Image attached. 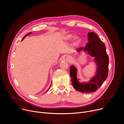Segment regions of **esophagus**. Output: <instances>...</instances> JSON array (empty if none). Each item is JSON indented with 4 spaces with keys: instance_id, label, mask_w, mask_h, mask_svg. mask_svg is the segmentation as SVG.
Here are the masks:
<instances>
[{
    "instance_id": "1",
    "label": "esophagus",
    "mask_w": 124,
    "mask_h": 124,
    "mask_svg": "<svg viewBox=\"0 0 124 124\" xmlns=\"http://www.w3.org/2000/svg\"><path fill=\"white\" fill-rule=\"evenodd\" d=\"M66 59H67V61H70L71 60V58H70V57L69 56H67L66 57Z\"/></svg>"
}]
</instances>
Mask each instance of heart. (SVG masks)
<instances>
[{
	"instance_id": "1",
	"label": "heart",
	"mask_w": 124,
	"mask_h": 124,
	"mask_svg": "<svg viewBox=\"0 0 124 124\" xmlns=\"http://www.w3.org/2000/svg\"><path fill=\"white\" fill-rule=\"evenodd\" d=\"M73 37V35L70 34H67L66 35H65L64 37V39L66 41H68V40H70L72 39V38ZM80 40V38L78 36H75L74 38V41L75 42V44L78 43Z\"/></svg>"
}]
</instances>
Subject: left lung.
I'll return each mask as SVG.
<instances>
[{
  "label": "left lung",
  "instance_id": "1",
  "mask_svg": "<svg viewBox=\"0 0 124 124\" xmlns=\"http://www.w3.org/2000/svg\"><path fill=\"white\" fill-rule=\"evenodd\" d=\"M88 42L84 47L78 48V52L81 50L86 52L91 56L94 57L97 64V70L94 76L89 82H80L77 78V69L74 66L70 67V76L73 87L77 90L82 93H91L96 91L107 79L108 74L109 58L106 51L105 45L98 35L93 32L88 33Z\"/></svg>",
  "mask_w": 124,
  "mask_h": 124
}]
</instances>
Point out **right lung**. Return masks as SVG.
<instances>
[{"mask_svg": "<svg viewBox=\"0 0 124 124\" xmlns=\"http://www.w3.org/2000/svg\"><path fill=\"white\" fill-rule=\"evenodd\" d=\"M31 33H32V32H29V33H28V34H26V35H25V36H24V37H23V39H22V41H23V39H24V38H25V37H26V36H28V35H30V34H31ZM51 85H50V86H51ZM50 87H49V88H50ZM49 88H48V89H47V90H46V92H47V91H48V90H49Z\"/></svg>", "mask_w": 124, "mask_h": 124, "instance_id": "obj_1", "label": "right lung"}]
</instances>
